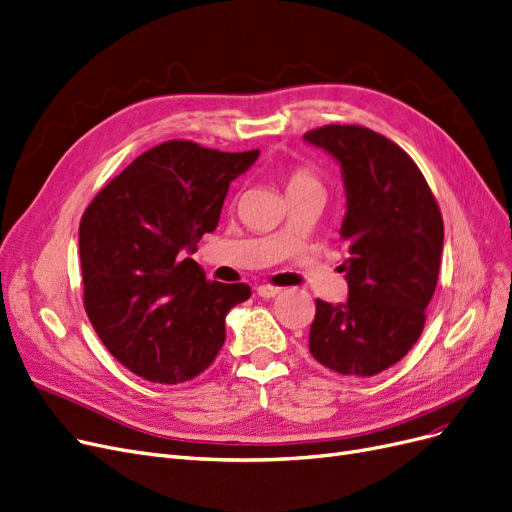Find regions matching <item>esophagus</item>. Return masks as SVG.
I'll return each mask as SVG.
<instances>
[{
    "label": "esophagus",
    "mask_w": 512,
    "mask_h": 512,
    "mask_svg": "<svg viewBox=\"0 0 512 512\" xmlns=\"http://www.w3.org/2000/svg\"><path fill=\"white\" fill-rule=\"evenodd\" d=\"M280 293V287H274V285H259L257 287V295L263 297V299H272Z\"/></svg>",
    "instance_id": "1"
}]
</instances>
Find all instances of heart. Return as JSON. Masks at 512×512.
Returning a JSON list of instances; mask_svg holds the SVG:
<instances>
[{"label": "heart", "mask_w": 512, "mask_h": 512, "mask_svg": "<svg viewBox=\"0 0 512 512\" xmlns=\"http://www.w3.org/2000/svg\"><path fill=\"white\" fill-rule=\"evenodd\" d=\"M320 185L316 175L308 168H295L293 173L287 177V192H295V189H306Z\"/></svg>", "instance_id": "heart-1"}]
</instances>
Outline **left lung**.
I'll return each instance as SVG.
<instances>
[{
	"label": "left lung",
	"instance_id": "1",
	"mask_svg": "<svg viewBox=\"0 0 512 512\" xmlns=\"http://www.w3.org/2000/svg\"><path fill=\"white\" fill-rule=\"evenodd\" d=\"M304 139L342 168L348 299H316L310 352L342 375L371 377L396 365L418 342L437 289L443 217L420 168L365 126H323Z\"/></svg>",
	"mask_w": 512,
	"mask_h": 512
}]
</instances>
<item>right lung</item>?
Segmentation results:
<instances>
[{
  "label": "right lung",
  "instance_id": "obj_1",
  "mask_svg": "<svg viewBox=\"0 0 512 512\" xmlns=\"http://www.w3.org/2000/svg\"><path fill=\"white\" fill-rule=\"evenodd\" d=\"M259 149L227 154L166 141L132 160L80 221L84 308L113 358L147 382L194 380L225 342L249 285L208 282L187 257L215 232L230 183Z\"/></svg>",
  "mask_w": 512,
  "mask_h": 512
}]
</instances>
